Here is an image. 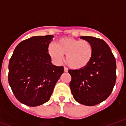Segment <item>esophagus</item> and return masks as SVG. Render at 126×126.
<instances>
[{
	"label": "esophagus",
	"mask_w": 126,
	"mask_h": 126,
	"mask_svg": "<svg viewBox=\"0 0 126 126\" xmlns=\"http://www.w3.org/2000/svg\"><path fill=\"white\" fill-rule=\"evenodd\" d=\"M64 71H65V72H67V71H68V69L65 67H64Z\"/></svg>",
	"instance_id": "obj_1"
}]
</instances>
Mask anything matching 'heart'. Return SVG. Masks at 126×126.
Listing matches in <instances>:
<instances>
[{
	"mask_svg": "<svg viewBox=\"0 0 126 126\" xmlns=\"http://www.w3.org/2000/svg\"><path fill=\"white\" fill-rule=\"evenodd\" d=\"M47 52L52 60L61 63L63 55H66L65 62L73 69H82L87 67L94 55V47L87 40L73 38L59 39L55 44L48 47Z\"/></svg>",
	"mask_w": 126,
	"mask_h": 126,
	"instance_id": "heart-1",
	"label": "heart"
}]
</instances>
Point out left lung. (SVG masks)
Masks as SVG:
<instances>
[{
	"mask_svg": "<svg viewBox=\"0 0 126 126\" xmlns=\"http://www.w3.org/2000/svg\"><path fill=\"white\" fill-rule=\"evenodd\" d=\"M94 47L89 65L82 69H69V86L74 99L80 104L94 106L111 94L116 81V61L108 44L93 36H81Z\"/></svg>",
	"mask_w": 126,
	"mask_h": 126,
	"instance_id": "obj_1",
	"label": "left lung"
}]
</instances>
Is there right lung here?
I'll use <instances>...</instances> for the list:
<instances>
[{
	"label": "right lung",
	"mask_w": 126,
	"mask_h": 126,
	"mask_svg": "<svg viewBox=\"0 0 126 126\" xmlns=\"http://www.w3.org/2000/svg\"><path fill=\"white\" fill-rule=\"evenodd\" d=\"M54 36H33L21 42L9 63V83L16 98L30 107L47 103L64 71L54 65L47 48Z\"/></svg>",
	"instance_id": "obj_1"
}]
</instances>
